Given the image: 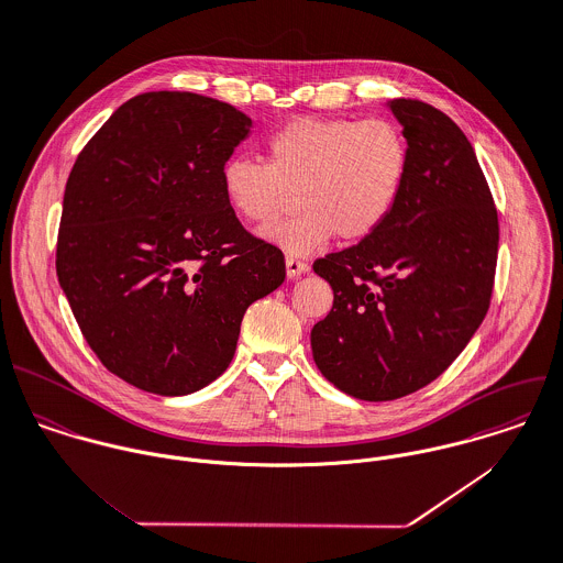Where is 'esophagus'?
Returning a JSON list of instances; mask_svg holds the SVG:
<instances>
[{
    "instance_id": "esophagus-1",
    "label": "esophagus",
    "mask_w": 563,
    "mask_h": 563,
    "mask_svg": "<svg viewBox=\"0 0 563 563\" xmlns=\"http://www.w3.org/2000/svg\"><path fill=\"white\" fill-rule=\"evenodd\" d=\"M308 273V264L297 257H286V275L288 277H301Z\"/></svg>"
}]
</instances>
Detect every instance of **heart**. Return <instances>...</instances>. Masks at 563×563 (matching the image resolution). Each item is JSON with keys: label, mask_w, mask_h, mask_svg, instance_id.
Returning <instances> with one entry per match:
<instances>
[{"label": "heart", "mask_w": 563, "mask_h": 563, "mask_svg": "<svg viewBox=\"0 0 563 563\" xmlns=\"http://www.w3.org/2000/svg\"><path fill=\"white\" fill-rule=\"evenodd\" d=\"M408 170V144L388 120L301 118L268 140V164L231 157L220 181L229 205L249 222L271 224L288 191L299 213L264 231L290 255H308L334 233L369 238L393 211Z\"/></svg>", "instance_id": "1"}]
</instances>
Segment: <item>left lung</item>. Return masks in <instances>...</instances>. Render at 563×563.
Listing matches in <instances>:
<instances>
[{
    "label": "left lung",
    "mask_w": 563,
    "mask_h": 563,
    "mask_svg": "<svg viewBox=\"0 0 563 563\" xmlns=\"http://www.w3.org/2000/svg\"><path fill=\"white\" fill-rule=\"evenodd\" d=\"M408 144L399 198L369 238L314 262L334 306L312 328L319 372L343 393L388 401L430 384L483 323L498 213L465 133L439 109L388 102Z\"/></svg>",
    "instance_id": "1"
}]
</instances>
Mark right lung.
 Here are the masks:
<instances>
[{"mask_svg": "<svg viewBox=\"0 0 563 563\" xmlns=\"http://www.w3.org/2000/svg\"><path fill=\"white\" fill-rule=\"evenodd\" d=\"M251 126L207 96L140 93L69 173L58 284L100 363L142 390L175 397L213 382L246 308L286 279L282 251L253 238L222 191Z\"/></svg>", "mask_w": 563, "mask_h": 563, "instance_id": "right-lung-1", "label": "right lung"}]
</instances>
